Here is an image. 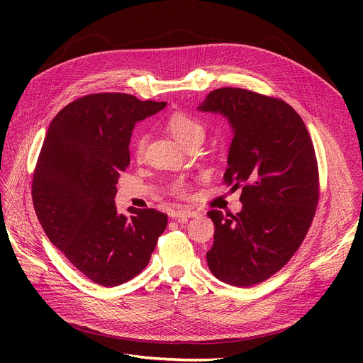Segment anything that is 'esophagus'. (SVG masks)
<instances>
[{
	"label": "esophagus",
	"instance_id": "obj_1",
	"mask_svg": "<svg viewBox=\"0 0 363 363\" xmlns=\"http://www.w3.org/2000/svg\"><path fill=\"white\" fill-rule=\"evenodd\" d=\"M199 213L196 211H189V208H181V211L172 212V218L174 219H189V218H196Z\"/></svg>",
	"mask_w": 363,
	"mask_h": 363
}]
</instances>
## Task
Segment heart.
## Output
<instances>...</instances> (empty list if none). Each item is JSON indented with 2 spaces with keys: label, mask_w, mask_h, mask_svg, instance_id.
I'll list each match as a JSON object with an SVG mask.
<instances>
[{
  "label": "heart",
  "mask_w": 363,
  "mask_h": 363,
  "mask_svg": "<svg viewBox=\"0 0 363 363\" xmlns=\"http://www.w3.org/2000/svg\"><path fill=\"white\" fill-rule=\"evenodd\" d=\"M166 128L170 132V135L177 141H179L182 145H189L191 143L201 141L204 138V126L203 123L196 119L194 116H189L186 113H172L166 119ZM147 145V135L145 133H140V135L133 141L132 150L135 157H143ZM188 182L185 179H178L175 182V191L185 196L188 193Z\"/></svg>",
  "instance_id": "obj_1"
}]
</instances>
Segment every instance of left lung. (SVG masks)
I'll return each instance as SVG.
<instances>
[{"label":"left lung","mask_w":363,"mask_h":363,"mask_svg":"<svg viewBox=\"0 0 363 363\" xmlns=\"http://www.w3.org/2000/svg\"><path fill=\"white\" fill-rule=\"evenodd\" d=\"M220 113L234 138L223 182L241 188V212H207L215 223L211 272L235 287L277 274L297 252L313 220L319 175L313 143L285 101L242 88H219L199 106Z\"/></svg>","instance_id":"1"}]
</instances>
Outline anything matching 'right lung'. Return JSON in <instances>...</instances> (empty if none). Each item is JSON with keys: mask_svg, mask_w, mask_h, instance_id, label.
<instances>
[{"mask_svg": "<svg viewBox=\"0 0 363 363\" xmlns=\"http://www.w3.org/2000/svg\"><path fill=\"white\" fill-rule=\"evenodd\" d=\"M164 106L122 92L85 95L57 113L38 157L32 200L40 223L74 268L103 287L137 277L166 230L167 215L156 208L119 213L114 204L133 126Z\"/></svg>", "mask_w": 363, "mask_h": 363, "instance_id": "obj_1", "label": "right lung"}]
</instances>
